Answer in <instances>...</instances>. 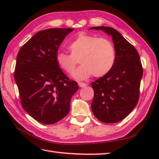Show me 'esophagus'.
<instances>
[{"instance_id": "obj_1", "label": "esophagus", "mask_w": 159, "mask_h": 159, "mask_svg": "<svg viewBox=\"0 0 159 159\" xmlns=\"http://www.w3.org/2000/svg\"><path fill=\"white\" fill-rule=\"evenodd\" d=\"M78 85H79V86L80 87H85L87 85V84H86L85 83L79 82V83H78Z\"/></svg>"}]
</instances>
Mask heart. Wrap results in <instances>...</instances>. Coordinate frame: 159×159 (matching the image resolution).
Here are the masks:
<instances>
[{
    "label": "heart",
    "mask_w": 159,
    "mask_h": 159,
    "mask_svg": "<svg viewBox=\"0 0 159 159\" xmlns=\"http://www.w3.org/2000/svg\"><path fill=\"white\" fill-rule=\"evenodd\" d=\"M70 54L58 51L56 61L67 73H72L78 59L82 64L74 71L72 76L76 80H85L94 75L100 77L109 73L116 62L113 43L107 38H97L89 33H79L68 44Z\"/></svg>",
    "instance_id": "heart-1"
}]
</instances>
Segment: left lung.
I'll return each mask as SVG.
<instances>
[{
  "label": "left lung",
  "mask_w": 159,
  "mask_h": 159,
  "mask_svg": "<svg viewBox=\"0 0 159 159\" xmlns=\"http://www.w3.org/2000/svg\"><path fill=\"white\" fill-rule=\"evenodd\" d=\"M111 35L116 49V62L110 72L92 83L94 96L92 111L104 123H116L124 119L139 98L143 67L136 48L117 30L109 26H93Z\"/></svg>",
  "instance_id": "left-lung-1"
}]
</instances>
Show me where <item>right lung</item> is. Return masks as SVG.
<instances>
[{
    "instance_id": "add662e5",
    "label": "right lung",
    "mask_w": 159,
    "mask_h": 159,
    "mask_svg": "<svg viewBox=\"0 0 159 159\" xmlns=\"http://www.w3.org/2000/svg\"><path fill=\"white\" fill-rule=\"evenodd\" d=\"M73 29L54 28L38 32L17 55L14 72L23 109L40 123L53 124L70 111L71 98L79 89L56 61L59 47Z\"/></svg>"
}]
</instances>
